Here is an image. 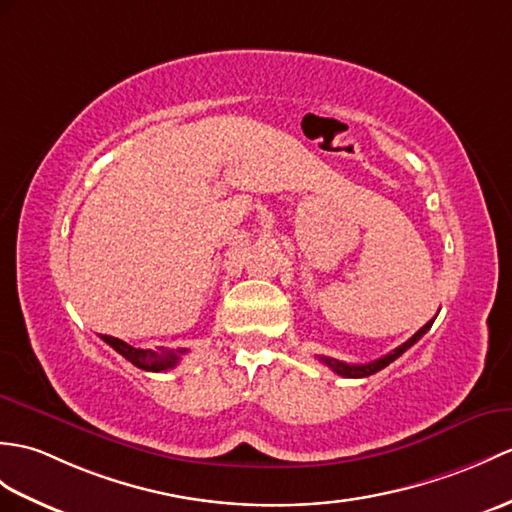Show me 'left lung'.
Masks as SVG:
<instances>
[{"instance_id":"1","label":"left lung","mask_w":512,"mask_h":512,"mask_svg":"<svg viewBox=\"0 0 512 512\" xmlns=\"http://www.w3.org/2000/svg\"><path fill=\"white\" fill-rule=\"evenodd\" d=\"M436 318V316H434ZM434 318L430 320V323H425L417 334H414L410 340H406L401 344V347H397L395 351H390V353H386V355H382V358L379 360H375V362H368V364H344V362H340V360H334V358H325V355H320V362L323 364H327L331 371L334 373H338V375H342V377H368V375H373V373H377V371H382V368H386L390 362H395L399 355H403L406 353L412 344H417L427 331H430V327H432V323H434Z\"/></svg>"}]
</instances>
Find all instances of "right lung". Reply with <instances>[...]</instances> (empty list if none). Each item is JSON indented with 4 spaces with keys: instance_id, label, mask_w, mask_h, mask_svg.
Masks as SVG:
<instances>
[{
    "instance_id": "add662e5",
    "label": "right lung",
    "mask_w": 512,
    "mask_h": 512,
    "mask_svg": "<svg viewBox=\"0 0 512 512\" xmlns=\"http://www.w3.org/2000/svg\"><path fill=\"white\" fill-rule=\"evenodd\" d=\"M102 340L109 344V347H113L117 353L124 355L130 364H135L137 368H141V371H152V373L174 368L178 364V360H181V355L187 353V349H176V351L135 349V347H130L128 342H124L120 338H113V336H102Z\"/></svg>"
}]
</instances>
